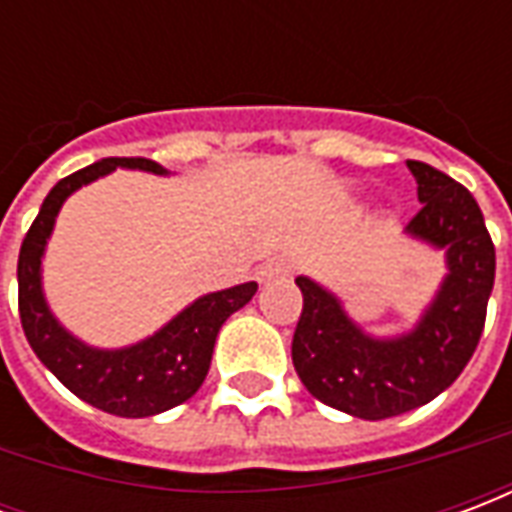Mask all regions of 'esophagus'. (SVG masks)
<instances>
[{
	"mask_svg": "<svg viewBox=\"0 0 512 512\" xmlns=\"http://www.w3.org/2000/svg\"><path fill=\"white\" fill-rule=\"evenodd\" d=\"M290 271H293V266H290L288 257H274V260H268L266 266L260 268V279H263V282H271V279H285L290 277Z\"/></svg>",
	"mask_w": 512,
	"mask_h": 512,
	"instance_id": "1",
	"label": "esophagus"
}]
</instances>
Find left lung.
Returning <instances> with one entry per match:
<instances>
[{
  "label": "left lung",
  "instance_id": "obj_1",
  "mask_svg": "<svg viewBox=\"0 0 512 512\" xmlns=\"http://www.w3.org/2000/svg\"><path fill=\"white\" fill-rule=\"evenodd\" d=\"M422 208L408 233L447 249L450 274L414 332L373 340L332 293L299 277L301 318L293 332V367L326 406L359 419H386L430 403L461 376L480 343L496 252L483 211L469 189L425 161H408Z\"/></svg>",
  "mask_w": 512,
  "mask_h": 512
}]
</instances>
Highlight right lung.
Returning a JSON list of instances; mask_svg holds the SVG:
<instances>
[{
	"mask_svg": "<svg viewBox=\"0 0 512 512\" xmlns=\"http://www.w3.org/2000/svg\"><path fill=\"white\" fill-rule=\"evenodd\" d=\"M115 167L164 175V167L150 158H104L62 178L40 205L18 252V315L32 351L73 395L115 417H153L200 389L211 367L216 334L235 310L252 301L257 282L202 296L161 332L123 351H95L65 332L43 301L40 257L62 202Z\"/></svg>",
	"mask_w": 512,
	"mask_h": 512,
	"instance_id": "add662e5",
	"label": "right lung"
}]
</instances>
